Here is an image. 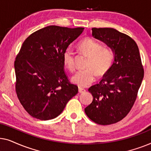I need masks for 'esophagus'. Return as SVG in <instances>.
<instances>
[{
	"label": "esophagus",
	"mask_w": 151,
	"mask_h": 151,
	"mask_svg": "<svg viewBox=\"0 0 151 151\" xmlns=\"http://www.w3.org/2000/svg\"><path fill=\"white\" fill-rule=\"evenodd\" d=\"M78 91H79V93H84L86 91V90H85V88H84L79 87L78 88Z\"/></svg>",
	"instance_id": "34e87169"
}]
</instances>
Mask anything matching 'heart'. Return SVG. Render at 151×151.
I'll return each instance as SVG.
<instances>
[{
  "instance_id": "heart-1",
  "label": "heart",
  "mask_w": 151,
  "mask_h": 151,
  "mask_svg": "<svg viewBox=\"0 0 151 151\" xmlns=\"http://www.w3.org/2000/svg\"><path fill=\"white\" fill-rule=\"evenodd\" d=\"M78 48L88 56L86 69L79 70L71 78L73 83L80 86H86L95 80L96 73L102 76L107 73L112 66L114 55L111 49L104 47L91 38H84L78 43ZM64 65L69 71L74 70V53L67 48L63 55Z\"/></svg>"
}]
</instances>
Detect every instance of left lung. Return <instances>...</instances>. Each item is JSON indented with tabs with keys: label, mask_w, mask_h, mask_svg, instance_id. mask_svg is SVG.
<instances>
[{
	"label": "left lung",
	"mask_w": 151,
	"mask_h": 151,
	"mask_svg": "<svg viewBox=\"0 0 151 151\" xmlns=\"http://www.w3.org/2000/svg\"><path fill=\"white\" fill-rule=\"evenodd\" d=\"M92 36L112 49L114 62L100 83L88 88L93 99L84 111L95 123L112 124L127 116L133 107L144 68L137 45L128 35L113 28H92Z\"/></svg>",
	"instance_id": "1"
}]
</instances>
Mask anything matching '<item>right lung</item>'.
<instances>
[{
    "label": "right lung",
    "instance_id": "add662e5",
    "mask_svg": "<svg viewBox=\"0 0 151 151\" xmlns=\"http://www.w3.org/2000/svg\"><path fill=\"white\" fill-rule=\"evenodd\" d=\"M83 27L51 25L30 35L14 62L16 92L31 116L55 118L78 92L65 72L64 51L83 32Z\"/></svg>",
    "mask_w": 151,
    "mask_h": 151
}]
</instances>
